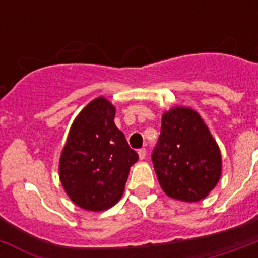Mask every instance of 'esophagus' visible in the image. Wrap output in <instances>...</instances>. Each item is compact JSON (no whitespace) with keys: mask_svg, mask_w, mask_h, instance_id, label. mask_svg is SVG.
<instances>
[{"mask_svg":"<svg viewBox=\"0 0 258 258\" xmlns=\"http://www.w3.org/2000/svg\"><path fill=\"white\" fill-rule=\"evenodd\" d=\"M138 154H139V159H145L147 151H146V149H139Z\"/></svg>","mask_w":258,"mask_h":258,"instance_id":"34e87169","label":"esophagus"}]
</instances>
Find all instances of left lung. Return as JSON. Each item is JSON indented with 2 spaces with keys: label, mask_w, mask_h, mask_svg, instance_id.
I'll return each instance as SVG.
<instances>
[{
  "label": "left lung",
  "mask_w": 258,
  "mask_h": 258,
  "mask_svg": "<svg viewBox=\"0 0 258 258\" xmlns=\"http://www.w3.org/2000/svg\"><path fill=\"white\" fill-rule=\"evenodd\" d=\"M151 159L163 191L175 200L197 202L220 179V149L191 108L176 107L162 116Z\"/></svg>",
  "instance_id": "left-lung-1"
}]
</instances>
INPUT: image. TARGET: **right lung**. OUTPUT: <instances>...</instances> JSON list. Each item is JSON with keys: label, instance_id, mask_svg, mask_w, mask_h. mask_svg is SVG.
I'll return each mask as SVG.
<instances>
[{"label": "right lung", "instance_id": "1", "mask_svg": "<svg viewBox=\"0 0 258 258\" xmlns=\"http://www.w3.org/2000/svg\"><path fill=\"white\" fill-rule=\"evenodd\" d=\"M115 108L104 97L79 113L60 158V179L80 208L100 212L120 200L138 154L115 125Z\"/></svg>", "mask_w": 258, "mask_h": 258}]
</instances>
